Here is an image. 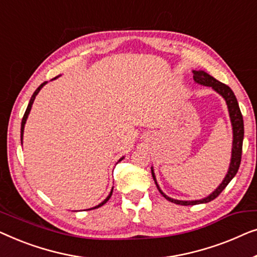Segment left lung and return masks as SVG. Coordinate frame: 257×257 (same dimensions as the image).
Returning a JSON list of instances; mask_svg holds the SVG:
<instances>
[{
    "label": "left lung",
    "mask_w": 257,
    "mask_h": 257,
    "mask_svg": "<svg viewBox=\"0 0 257 257\" xmlns=\"http://www.w3.org/2000/svg\"><path fill=\"white\" fill-rule=\"evenodd\" d=\"M193 72V80L196 81V84L207 86V87H211L213 91H215L219 95L223 97V100L226 101L227 108H228V114L230 118V123H232V130H233V142H232V156H230V163L228 166V171H227L225 178L222 179V182L219 184V186L213 191L212 193H209L207 197L201 198V199L197 200H178L173 199V198L166 196V194L161 190L160 185H158L156 176H155L154 168L151 166V173H153V178L155 180V184H156L158 191H160L162 196H163L166 200L175 202L177 205H197V204H206V202L212 201L215 199L216 197L219 196L220 193L225 190V187L228 185L230 180L234 178V176L236 175L238 168H240L241 163V155H242V143H243V135H244V128H243V117H242L240 107H238L236 96L234 95L232 89H230L228 86L222 84L206 73L205 71L198 70V71H192Z\"/></svg>",
    "instance_id": "8db88e82"
}]
</instances>
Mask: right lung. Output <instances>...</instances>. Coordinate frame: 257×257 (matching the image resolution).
I'll return each instance as SVG.
<instances>
[{"label":"right lung","instance_id":"add662e5","mask_svg":"<svg viewBox=\"0 0 257 257\" xmlns=\"http://www.w3.org/2000/svg\"><path fill=\"white\" fill-rule=\"evenodd\" d=\"M58 77H60V75H58ZM58 77H56L55 79H57ZM55 79H52V80H55ZM48 84V81H45V82H43V84L39 86V87L36 89L35 91V93L32 94V96H31V99H30V101H29V104H28V108H27V110H25V113H24V116H23V118H22V124H21V143L23 144V134H24V127H25V123H27V120H28V116H29V114H30V110H31V107H32V103H34V101H35V99H36V96H37V94L39 93V91H41V89L44 87V86ZM124 158V156H122L120 160H118V162H121L122 160H123ZM111 193H113V189L110 190V193L108 194L107 196V198L106 199H104L102 202H100L99 205H96V206H94V207H92V208H89V209H94V208H97V207H100V206H102V205H104L106 204V202L109 200V198L111 197Z\"/></svg>","mask_w":257,"mask_h":257}]
</instances>
